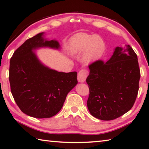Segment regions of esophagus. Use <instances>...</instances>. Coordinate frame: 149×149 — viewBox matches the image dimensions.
<instances>
[{
    "label": "esophagus",
    "mask_w": 149,
    "mask_h": 149,
    "mask_svg": "<svg viewBox=\"0 0 149 149\" xmlns=\"http://www.w3.org/2000/svg\"><path fill=\"white\" fill-rule=\"evenodd\" d=\"M87 72L85 71L84 70H81L80 71L78 72L77 74V80L80 83H84L85 81L87 78Z\"/></svg>",
    "instance_id": "1"
}]
</instances>
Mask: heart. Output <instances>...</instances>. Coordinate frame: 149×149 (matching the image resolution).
I'll return each mask as SVG.
<instances>
[{
  "label": "heart",
  "mask_w": 149,
  "mask_h": 149,
  "mask_svg": "<svg viewBox=\"0 0 149 149\" xmlns=\"http://www.w3.org/2000/svg\"><path fill=\"white\" fill-rule=\"evenodd\" d=\"M106 45L104 41L99 35L79 33L70 40L69 50L73 55L84 52L82 61L86 64L97 60L104 53Z\"/></svg>",
  "instance_id": "obj_1"
}]
</instances>
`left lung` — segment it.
Wrapping results in <instances>:
<instances>
[{"instance_id": "8db88e82", "label": "left lung", "mask_w": 149, "mask_h": 149, "mask_svg": "<svg viewBox=\"0 0 149 149\" xmlns=\"http://www.w3.org/2000/svg\"><path fill=\"white\" fill-rule=\"evenodd\" d=\"M89 68L87 104L91 114L108 121L127 112L135 102L141 77L137 56L132 48L117 47L107 62L97 60Z\"/></svg>"}]
</instances>
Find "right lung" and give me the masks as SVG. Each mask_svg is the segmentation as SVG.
Masks as SVG:
<instances>
[{
  "instance_id": "1",
  "label": "right lung",
  "mask_w": 149,
  "mask_h": 149,
  "mask_svg": "<svg viewBox=\"0 0 149 149\" xmlns=\"http://www.w3.org/2000/svg\"><path fill=\"white\" fill-rule=\"evenodd\" d=\"M44 33L26 40L10 61L9 81L15 102L24 114L47 118L61 110L66 96L77 84V72H59L39 61L34 50L41 47L58 49L56 40L48 41Z\"/></svg>"
}]
</instances>
